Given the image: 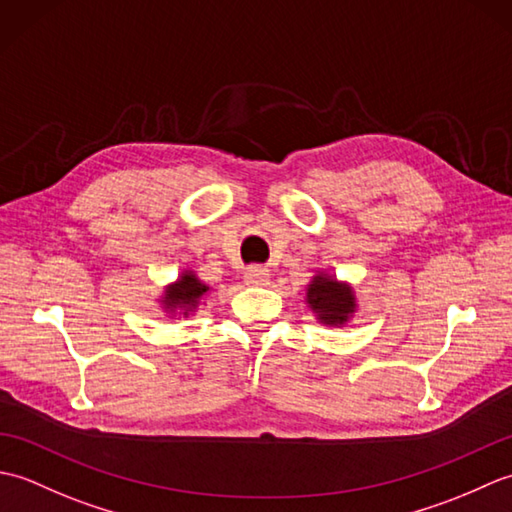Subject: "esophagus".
<instances>
[{"label": "esophagus", "instance_id": "34e87169", "mask_svg": "<svg viewBox=\"0 0 512 512\" xmlns=\"http://www.w3.org/2000/svg\"><path fill=\"white\" fill-rule=\"evenodd\" d=\"M270 273L262 266H250L244 273V284L246 286H268Z\"/></svg>", "mask_w": 512, "mask_h": 512}]
</instances>
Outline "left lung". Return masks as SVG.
Masks as SVG:
<instances>
[{"instance_id":"left-lung-1","label":"left lung","mask_w":512,"mask_h":512,"mask_svg":"<svg viewBox=\"0 0 512 512\" xmlns=\"http://www.w3.org/2000/svg\"><path fill=\"white\" fill-rule=\"evenodd\" d=\"M306 306L314 319L330 328H345L358 312L356 292L350 281L336 279L328 270H317L306 286Z\"/></svg>"}]
</instances>
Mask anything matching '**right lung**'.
Returning a JSON list of instances; mask_svg holds the SVG:
<instances>
[{
	"mask_svg": "<svg viewBox=\"0 0 512 512\" xmlns=\"http://www.w3.org/2000/svg\"><path fill=\"white\" fill-rule=\"evenodd\" d=\"M211 295V286H206L204 281L195 275V270L182 268L176 281H171L162 288V295L158 297L160 310L167 314L169 319L173 317H193L200 306H204V299Z\"/></svg>",
	"mask_w": 512,
	"mask_h": 512,
	"instance_id": "obj_1",
	"label": "right lung"
}]
</instances>
